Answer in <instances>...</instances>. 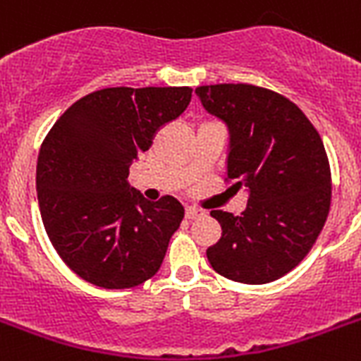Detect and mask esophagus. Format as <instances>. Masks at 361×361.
Listing matches in <instances>:
<instances>
[{
	"label": "esophagus",
	"mask_w": 361,
	"mask_h": 361,
	"mask_svg": "<svg viewBox=\"0 0 361 361\" xmlns=\"http://www.w3.org/2000/svg\"><path fill=\"white\" fill-rule=\"evenodd\" d=\"M199 216H203V210L195 209V207H186V218L188 220H195Z\"/></svg>",
	"instance_id": "34e87169"
}]
</instances>
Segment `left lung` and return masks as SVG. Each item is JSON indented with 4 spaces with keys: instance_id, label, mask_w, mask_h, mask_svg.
<instances>
[{
    "instance_id": "8db88e82",
    "label": "left lung",
    "mask_w": 361,
    "mask_h": 361,
    "mask_svg": "<svg viewBox=\"0 0 361 361\" xmlns=\"http://www.w3.org/2000/svg\"><path fill=\"white\" fill-rule=\"evenodd\" d=\"M195 93L229 128L231 190H247L240 216L210 212L221 226V238L207 250L210 267L238 283L276 281L310 253L330 212L321 135L295 102L270 89L218 83Z\"/></svg>"
}]
</instances>
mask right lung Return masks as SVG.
Instances as JSON below:
<instances>
[{
    "mask_svg": "<svg viewBox=\"0 0 361 361\" xmlns=\"http://www.w3.org/2000/svg\"><path fill=\"white\" fill-rule=\"evenodd\" d=\"M190 100V87L100 89L72 104L42 141V224L66 267L89 283L130 289L160 270L184 207L171 195L147 201L128 173Z\"/></svg>",
    "mask_w": 361,
    "mask_h": 361,
    "instance_id": "1",
    "label": "right lung"
}]
</instances>
